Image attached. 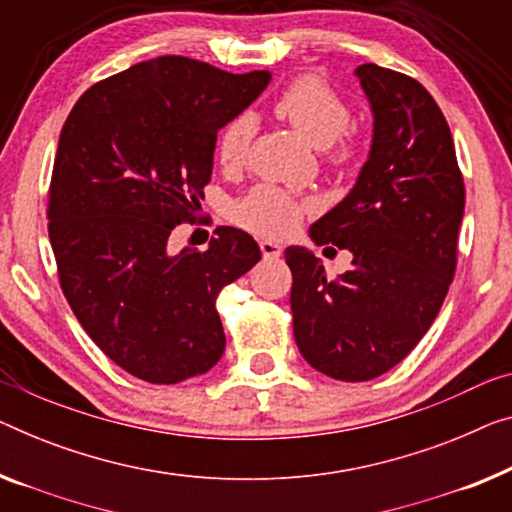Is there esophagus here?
I'll use <instances>...</instances> for the list:
<instances>
[{
  "mask_svg": "<svg viewBox=\"0 0 512 512\" xmlns=\"http://www.w3.org/2000/svg\"><path fill=\"white\" fill-rule=\"evenodd\" d=\"M259 250H262L264 259H278L282 255V246L273 241H259Z\"/></svg>",
  "mask_w": 512,
  "mask_h": 512,
  "instance_id": "obj_1",
  "label": "esophagus"
}]
</instances>
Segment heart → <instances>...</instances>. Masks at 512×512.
Returning a JSON list of instances; mask_svg holds the SVG:
<instances>
[{"mask_svg": "<svg viewBox=\"0 0 512 512\" xmlns=\"http://www.w3.org/2000/svg\"><path fill=\"white\" fill-rule=\"evenodd\" d=\"M276 112L287 119L305 140L329 151L335 165H347L354 158V140L345 131L352 121V110L338 91L331 89L315 75L296 78L282 89L276 101ZM255 121L248 112L236 114L220 128L216 137V160L223 170H236L246 158L253 140ZM305 211L294 193L278 186H257L234 204L232 218L243 230L259 236H285L294 230Z\"/></svg>", "mask_w": 512, "mask_h": 512, "instance_id": "1", "label": "heart"}]
</instances>
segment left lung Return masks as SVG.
Segmentation results:
<instances>
[{"label":"left lung","mask_w":512,"mask_h":512,"mask_svg":"<svg viewBox=\"0 0 512 512\" xmlns=\"http://www.w3.org/2000/svg\"><path fill=\"white\" fill-rule=\"evenodd\" d=\"M356 75L375 114L370 156L310 227L317 246L349 250L352 269L329 278L310 250H285L296 347L340 381L384 375L421 342L453 282L464 216L453 135L430 91L377 64Z\"/></svg>","instance_id":"obj_1"}]
</instances>
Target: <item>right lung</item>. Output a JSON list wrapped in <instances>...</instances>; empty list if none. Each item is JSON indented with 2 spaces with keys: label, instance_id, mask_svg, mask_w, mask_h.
<instances>
[{
  "label": "right lung",
  "instance_id": "right-lung-1",
  "mask_svg": "<svg viewBox=\"0 0 512 512\" xmlns=\"http://www.w3.org/2000/svg\"><path fill=\"white\" fill-rule=\"evenodd\" d=\"M167 55L89 87L59 135L48 234L82 329L149 384L204 375L225 352L220 289L259 262L255 239L218 227L207 250L172 255L211 179L218 131L269 85Z\"/></svg>",
  "mask_w": 512,
  "mask_h": 512
}]
</instances>
